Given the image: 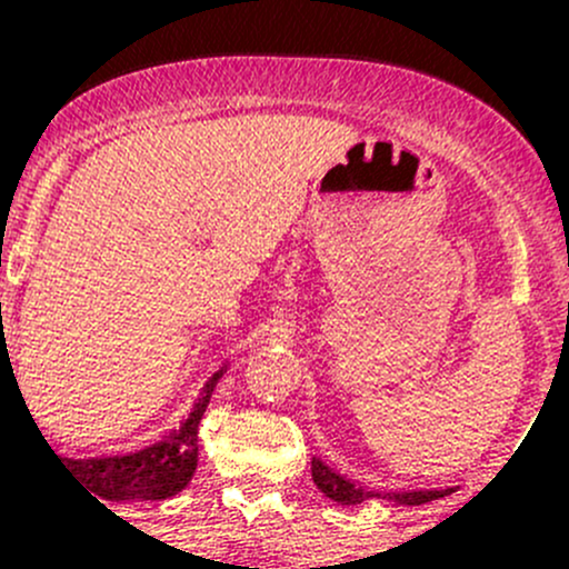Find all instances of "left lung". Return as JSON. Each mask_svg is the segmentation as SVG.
<instances>
[{
	"mask_svg": "<svg viewBox=\"0 0 569 569\" xmlns=\"http://www.w3.org/2000/svg\"><path fill=\"white\" fill-rule=\"evenodd\" d=\"M312 481L321 489L329 500L339 506H358L363 500H390L398 506H422V502L439 500L452 495L457 487H439V489H371L337 473L335 468L326 466L321 457H312Z\"/></svg>",
	"mask_w": 569,
	"mask_h": 569,
	"instance_id": "1",
	"label": "left lung"
}]
</instances>
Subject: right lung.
Listing matches in <instances>:
<instances>
[{"label": "right lung", "mask_w": 569, "mask_h": 569, "mask_svg": "<svg viewBox=\"0 0 569 569\" xmlns=\"http://www.w3.org/2000/svg\"><path fill=\"white\" fill-rule=\"evenodd\" d=\"M230 363L208 377L200 388L198 401L192 403L189 415L171 428L158 441L143 443L128 452H103V455H56L77 481H82L90 492L103 500H166L179 495L189 485L198 468V426L200 417L211 401L213 388L221 380Z\"/></svg>", "instance_id": "right-lung-1"}]
</instances>
